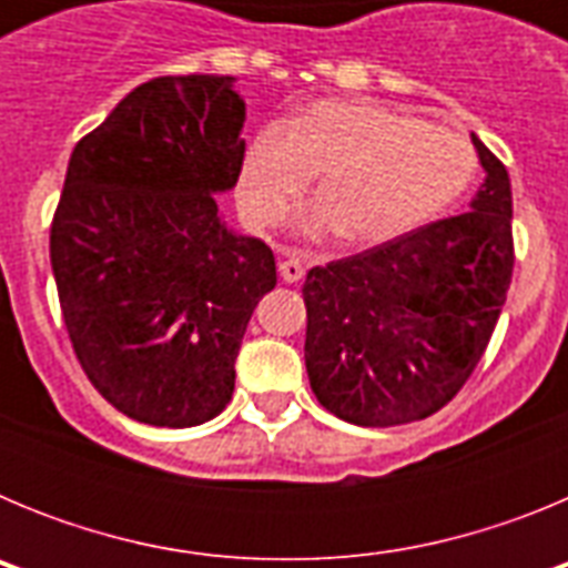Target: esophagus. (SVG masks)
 I'll return each instance as SVG.
<instances>
[{"label": "esophagus", "instance_id": "34e87169", "mask_svg": "<svg viewBox=\"0 0 568 568\" xmlns=\"http://www.w3.org/2000/svg\"><path fill=\"white\" fill-rule=\"evenodd\" d=\"M278 275L281 281H287V284H295V281L304 278V264L298 258H287L278 264Z\"/></svg>", "mask_w": 568, "mask_h": 568}]
</instances>
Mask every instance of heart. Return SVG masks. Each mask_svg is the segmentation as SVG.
<instances>
[{"label":"heart","instance_id":"b5f03b06","mask_svg":"<svg viewBox=\"0 0 568 568\" xmlns=\"http://www.w3.org/2000/svg\"><path fill=\"white\" fill-rule=\"evenodd\" d=\"M318 175L321 204L310 233L338 230L375 247L435 219L475 173V153L455 130L418 122L364 99H324L287 124L267 122L250 139L239 175L241 213L255 227L281 222Z\"/></svg>","mask_w":568,"mask_h":568}]
</instances>
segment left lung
<instances>
[{"instance_id": "8db88e82", "label": "left lung", "mask_w": 568, "mask_h": 568, "mask_svg": "<svg viewBox=\"0 0 568 568\" xmlns=\"http://www.w3.org/2000/svg\"><path fill=\"white\" fill-rule=\"evenodd\" d=\"M486 179L469 213L440 219L304 281L310 386L358 426H398L446 406L484 358L515 267L511 184L471 135Z\"/></svg>"}]
</instances>
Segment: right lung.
<instances>
[{
  "mask_svg": "<svg viewBox=\"0 0 568 568\" xmlns=\"http://www.w3.org/2000/svg\"><path fill=\"white\" fill-rule=\"evenodd\" d=\"M241 130L233 77H159L70 155L50 224L59 307L90 384L142 424L222 413L250 315L275 287L273 250L219 219Z\"/></svg>",
  "mask_w": 568,
  "mask_h": 568,
  "instance_id": "add662e5",
  "label": "right lung"
}]
</instances>
